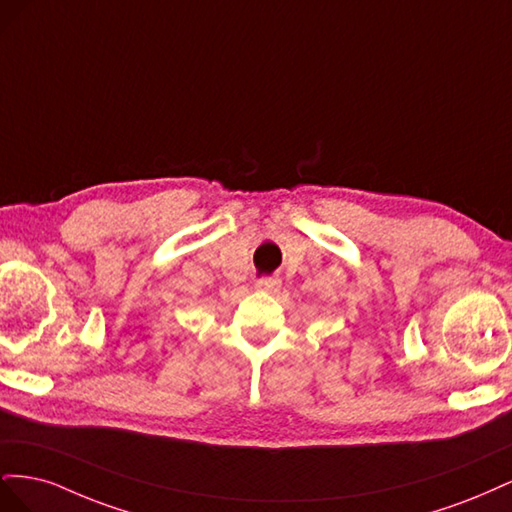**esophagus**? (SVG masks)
Instances as JSON below:
<instances>
[{
    "mask_svg": "<svg viewBox=\"0 0 512 512\" xmlns=\"http://www.w3.org/2000/svg\"><path fill=\"white\" fill-rule=\"evenodd\" d=\"M254 286H256V290H262V292H273L280 288V280H277V277H260Z\"/></svg>",
    "mask_w": 512,
    "mask_h": 512,
    "instance_id": "1",
    "label": "esophagus"
}]
</instances>
